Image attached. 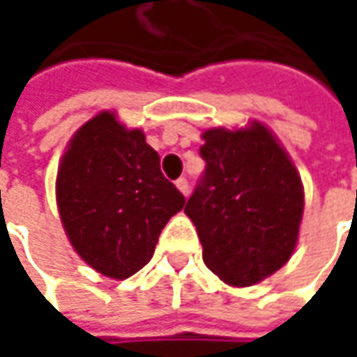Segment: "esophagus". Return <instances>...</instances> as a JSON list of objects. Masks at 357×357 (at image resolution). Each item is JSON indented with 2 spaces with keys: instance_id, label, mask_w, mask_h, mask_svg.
I'll return each mask as SVG.
<instances>
[{
  "instance_id": "1",
  "label": "esophagus",
  "mask_w": 357,
  "mask_h": 357,
  "mask_svg": "<svg viewBox=\"0 0 357 357\" xmlns=\"http://www.w3.org/2000/svg\"><path fill=\"white\" fill-rule=\"evenodd\" d=\"M176 188H178L185 197H188V192H190V185H188L186 178H178V181H176Z\"/></svg>"
}]
</instances>
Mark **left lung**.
I'll return each mask as SVG.
<instances>
[{
    "instance_id": "obj_1",
    "label": "left lung",
    "mask_w": 357,
    "mask_h": 357,
    "mask_svg": "<svg viewBox=\"0 0 357 357\" xmlns=\"http://www.w3.org/2000/svg\"><path fill=\"white\" fill-rule=\"evenodd\" d=\"M204 174L186 200L202 260L230 286H252L294 252L304 213L300 174L274 135L248 129L202 132Z\"/></svg>"
}]
</instances>
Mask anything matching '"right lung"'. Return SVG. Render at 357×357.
<instances>
[{"instance_id": "add662e5", "label": "right lung", "mask_w": 357, "mask_h": 357, "mask_svg": "<svg viewBox=\"0 0 357 357\" xmlns=\"http://www.w3.org/2000/svg\"><path fill=\"white\" fill-rule=\"evenodd\" d=\"M57 206L77 254L125 280L153 258L158 234L186 199L160 172L141 129L103 111L77 130L57 172Z\"/></svg>"}]
</instances>
